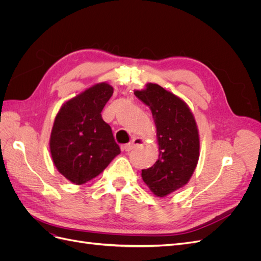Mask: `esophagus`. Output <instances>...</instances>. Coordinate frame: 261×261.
<instances>
[{"label":"esophagus","instance_id":"obj_1","mask_svg":"<svg viewBox=\"0 0 261 261\" xmlns=\"http://www.w3.org/2000/svg\"><path fill=\"white\" fill-rule=\"evenodd\" d=\"M143 145H144V139H143V138H140V137H134L133 140L130 141L129 144L124 146V149H125V151H132L133 149H135L136 147L143 146Z\"/></svg>","mask_w":261,"mask_h":261}]
</instances>
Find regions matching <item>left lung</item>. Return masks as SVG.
Listing matches in <instances>:
<instances>
[{
	"instance_id": "left-lung-1",
	"label": "left lung",
	"mask_w": 261,
	"mask_h": 261,
	"mask_svg": "<svg viewBox=\"0 0 261 261\" xmlns=\"http://www.w3.org/2000/svg\"><path fill=\"white\" fill-rule=\"evenodd\" d=\"M135 96L151 110L156 127L159 159L141 171L155 196L164 197L187 184L199 159V135L185 102L156 84H148Z\"/></svg>"
}]
</instances>
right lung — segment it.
Wrapping results in <instances>:
<instances>
[{
	"label": "right lung",
	"mask_w": 261,
	"mask_h": 261,
	"mask_svg": "<svg viewBox=\"0 0 261 261\" xmlns=\"http://www.w3.org/2000/svg\"><path fill=\"white\" fill-rule=\"evenodd\" d=\"M112 94L109 84L94 85L65 102L54 120L52 160L61 174L76 185L98 176L121 152L101 115Z\"/></svg>",
	"instance_id": "obj_1"
}]
</instances>
